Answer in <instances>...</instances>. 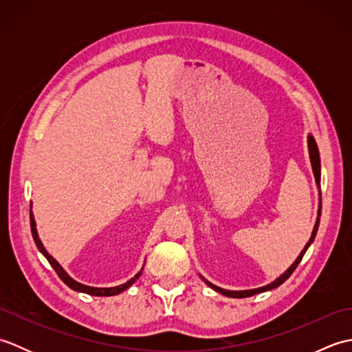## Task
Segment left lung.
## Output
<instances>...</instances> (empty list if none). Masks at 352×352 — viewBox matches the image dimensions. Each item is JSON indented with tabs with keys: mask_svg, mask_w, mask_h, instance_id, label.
Here are the masks:
<instances>
[{
	"mask_svg": "<svg viewBox=\"0 0 352 352\" xmlns=\"http://www.w3.org/2000/svg\"><path fill=\"white\" fill-rule=\"evenodd\" d=\"M309 153H310V162H311V169H313V174H315V178H316V184H318V188H320V159H319L318 145H316L315 139H313V136H309ZM320 208H322V201H320V192H319V210H318V219H316L315 227H313V231H311V236H310V239H309V242L305 243L304 250L301 251L300 256L296 257V260L294 261V263H292V266L287 269V271L284 272V274H281V275L278 276V278H276L275 281L269 283V284H266V286H263V287H258V289H251V290H227V289H222V287L214 286V284H212L210 281H207V280L204 278V276H201V278H203V280L206 281L207 286H210L213 290L219 292V294L226 295V296H230V298H248V296H252V295L261 294V292H267V290H272V289H275V287L281 286V284H283L284 281H286V280L289 278V276H290L292 274H294V271H295V269H296V266L300 265V261L302 260V257H304L305 251L309 250V246L311 245V242L315 241L316 231H318V228H319Z\"/></svg>",
	"mask_w": 352,
	"mask_h": 352,
	"instance_id": "obj_1",
	"label": "left lung"
}]
</instances>
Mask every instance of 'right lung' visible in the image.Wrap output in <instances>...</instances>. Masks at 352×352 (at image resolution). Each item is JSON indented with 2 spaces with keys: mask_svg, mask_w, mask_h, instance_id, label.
<instances>
[{
  "mask_svg": "<svg viewBox=\"0 0 352 352\" xmlns=\"http://www.w3.org/2000/svg\"><path fill=\"white\" fill-rule=\"evenodd\" d=\"M30 226H32V234H33L36 246H37V248H39V251L43 254V256L47 257V260L50 261V265H51L52 267H54V271L57 272V275L60 276V280L66 284V286L71 287L72 290L83 292V294L94 295V296H113V295H119V294H121V292L129 289V287L131 286V284H134V281H136V280L139 278V276H140L142 271H144V267H142L140 271H139L136 275H134L131 280H129V281L124 283V284H119V286H115V287H92V286H86V284H81V283L76 281L74 278H71V276H69L68 274H66L65 269L57 263V260H56L54 257H51L50 254H48V251L43 248L41 239H39V236H37L36 222H34V216H33L32 208H30Z\"/></svg>",
  "mask_w": 352,
  "mask_h": 352,
  "instance_id": "1",
  "label": "right lung"
}]
</instances>
